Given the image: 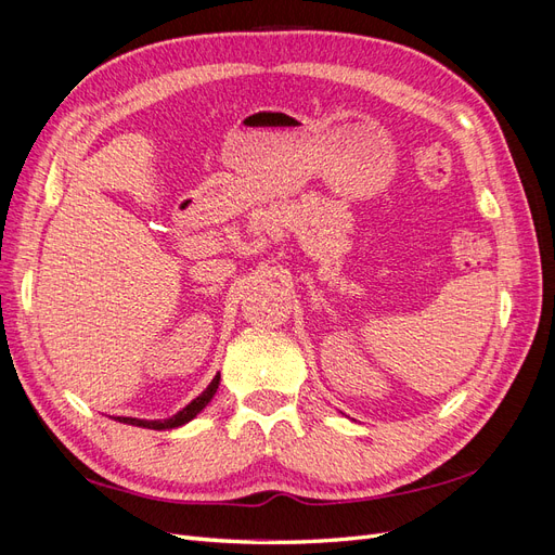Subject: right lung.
<instances>
[{
  "mask_svg": "<svg viewBox=\"0 0 555 555\" xmlns=\"http://www.w3.org/2000/svg\"><path fill=\"white\" fill-rule=\"evenodd\" d=\"M217 386H220V373H217L212 377V382L208 384V389L196 396L188 408H182L178 414L169 416V418H155V422H147V418H133V416H117V422L122 424H129V426H139V428H150V430H166V428H178V426H184L188 422H192V418L204 410L208 402L212 400Z\"/></svg>",
  "mask_w": 555,
  "mask_h": 555,
  "instance_id": "add662e5",
  "label": "right lung"
}]
</instances>
